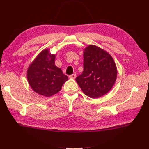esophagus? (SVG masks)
Wrapping results in <instances>:
<instances>
[{
  "label": "esophagus",
  "mask_w": 149,
  "mask_h": 149,
  "mask_svg": "<svg viewBox=\"0 0 149 149\" xmlns=\"http://www.w3.org/2000/svg\"><path fill=\"white\" fill-rule=\"evenodd\" d=\"M76 76L75 74H73L70 75V76H69V78H70V79H75Z\"/></svg>",
  "instance_id": "34e87169"
}]
</instances>
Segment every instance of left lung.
<instances>
[{
  "label": "left lung",
  "instance_id": "left-lung-1",
  "mask_svg": "<svg viewBox=\"0 0 149 149\" xmlns=\"http://www.w3.org/2000/svg\"><path fill=\"white\" fill-rule=\"evenodd\" d=\"M83 71L76 81L83 92L89 97L98 98L113 86L118 70L109 53L93 45L84 49Z\"/></svg>",
  "mask_w": 149,
  "mask_h": 149
}]
</instances>
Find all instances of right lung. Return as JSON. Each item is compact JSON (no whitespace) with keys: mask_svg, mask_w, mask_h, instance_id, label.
Listing matches in <instances>:
<instances>
[{"mask_svg":"<svg viewBox=\"0 0 149 149\" xmlns=\"http://www.w3.org/2000/svg\"><path fill=\"white\" fill-rule=\"evenodd\" d=\"M56 55L48 49L40 52L27 70V79L33 91L45 97H50L60 91L68 76L55 64Z\"/></svg>","mask_w":149,"mask_h":149,"instance_id":"1","label":"right lung"}]
</instances>
